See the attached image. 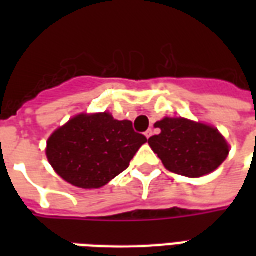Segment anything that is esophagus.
I'll list each match as a JSON object with an SVG mask.
<instances>
[{
    "instance_id": "esophagus-1",
    "label": "esophagus",
    "mask_w": 256,
    "mask_h": 256,
    "mask_svg": "<svg viewBox=\"0 0 256 256\" xmlns=\"http://www.w3.org/2000/svg\"><path fill=\"white\" fill-rule=\"evenodd\" d=\"M152 136H154V130H152V128H148V130L145 132V137H146V138H150Z\"/></svg>"
}]
</instances>
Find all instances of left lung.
Returning <instances> with one entry per match:
<instances>
[{
	"label": "left lung",
	"mask_w": 256,
	"mask_h": 256,
	"mask_svg": "<svg viewBox=\"0 0 256 256\" xmlns=\"http://www.w3.org/2000/svg\"><path fill=\"white\" fill-rule=\"evenodd\" d=\"M160 134L148 140L167 170L189 178L203 177L224 163L229 146L216 128L184 118L156 122Z\"/></svg>",
	"instance_id": "8db88e82"
}]
</instances>
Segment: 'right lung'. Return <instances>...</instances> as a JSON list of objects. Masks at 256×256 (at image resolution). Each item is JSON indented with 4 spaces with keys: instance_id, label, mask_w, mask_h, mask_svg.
Instances as JSON below:
<instances>
[{
    "instance_id": "add662e5",
    "label": "right lung",
    "mask_w": 256,
    "mask_h": 256,
    "mask_svg": "<svg viewBox=\"0 0 256 256\" xmlns=\"http://www.w3.org/2000/svg\"><path fill=\"white\" fill-rule=\"evenodd\" d=\"M146 141L130 120H116L106 112L82 114L50 136L46 156L67 182L97 189L124 172Z\"/></svg>"
}]
</instances>
